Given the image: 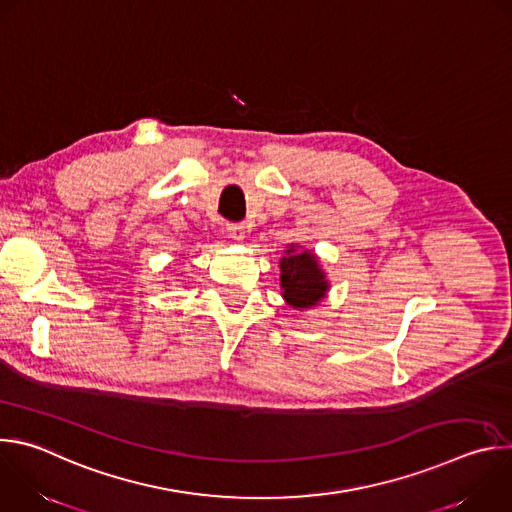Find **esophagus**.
<instances>
[{
    "label": "esophagus",
    "mask_w": 512,
    "mask_h": 512,
    "mask_svg": "<svg viewBox=\"0 0 512 512\" xmlns=\"http://www.w3.org/2000/svg\"><path fill=\"white\" fill-rule=\"evenodd\" d=\"M227 233H229L231 239L243 241L245 239V225L243 223H227Z\"/></svg>",
    "instance_id": "34e87169"
}]
</instances>
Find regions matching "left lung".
I'll use <instances>...</instances> for the list:
<instances>
[{"label":"left lung","mask_w":512,"mask_h":512,"mask_svg":"<svg viewBox=\"0 0 512 512\" xmlns=\"http://www.w3.org/2000/svg\"><path fill=\"white\" fill-rule=\"evenodd\" d=\"M283 299L293 309L317 305L327 289L329 281L319 267L317 257L311 251H299L293 243L285 249V257L279 261Z\"/></svg>","instance_id":"1"}]
</instances>
